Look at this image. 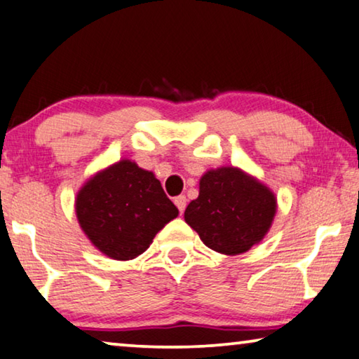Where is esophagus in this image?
<instances>
[{
  "instance_id": "34e87169",
  "label": "esophagus",
  "mask_w": 359,
  "mask_h": 359,
  "mask_svg": "<svg viewBox=\"0 0 359 359\" xmlns=\"http://www.w3.org/2000/svg\"><path fill=\"white\" fill-rule=\"evenodd\" d=\"M175 205H176V207H178L180 213H183V211L186 210V205H187V198H186V196H178V197H175Z\"/></svg>"
}]
</instances>
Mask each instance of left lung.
Returning a JSON list of instances; mask_svg holds the SVG:
<instances>
[{"mask_svg":"<svg viewBox=\"0 0 359 359\" xmlns=\"http://www.w3.org/2000/svg\"><path fill=\"white\" fill-rule=\"evenodd\" d=\"M277 213L275 194L237 167L208 170L184 221L208 248L235 256L266 237Z\"/></svg>","mask_w":359,"mask_h":359,"instance_id":"8db88e82","label":"left lung"}]
</instances>
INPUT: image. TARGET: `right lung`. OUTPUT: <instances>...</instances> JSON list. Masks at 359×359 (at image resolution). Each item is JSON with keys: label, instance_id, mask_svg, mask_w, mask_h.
I'll return each instance as SVG.
<instances>
[{"label": "right lung", "instance_id": "right-lung-1", "mask_svg": "<svg viewBox=\"0 0 359 359\" xmlns=\"http://www.w3.org/2000/svg\"><path fill=\"white\" fill-rule=\"evenodd\" d=\"M76 216L92 245L111 259L144 252L178 216L154 173L124 158L93 175L76 196Z\"/></svg>", "mask_w": 359, "mask_h": 359}]
</instances>
